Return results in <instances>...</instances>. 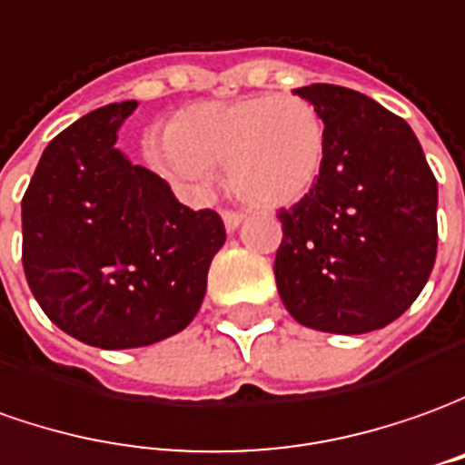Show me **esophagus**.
<instances>
[{
  "label": "esophagus",
  "instance_id": "esophagus-1",
  "mask_svg": "<svg viewBox=\"0 0 465 465\" xmlns=\"http://www.w3.org/2000/svg\"><path fill=\"white\" fill-rule=\"evenodd\" d=\"M221 219H223L226 232H236V229L242 226V221H244V213H239V211H223Z\"/></svg>",
  "mask_w": 465,
  "mask_h": 465
}]
</instances>
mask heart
<instances>
[{"instance_id": "b5f03b06", "label": "heart", "mask_w": 465, "mask_h": 465, "mask_svg": "<svg viewBox=\"0 0 465 465\" xmlns=\"http://www.w3.org/2000/svg\"><path fill=\"white\" fill-rule=\"evenodd\" d=\"M153 163L167 178L206 191L226 167L229 191L259 211L302 201L318 185L328 157L323 116L300 96H249L208 101L180 112L165 142L150 144Z\"/></svg>"}]
</instances>
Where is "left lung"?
<instances>
[{"mask_svg":"<svg viewBox=\"0 0 465 465\" xmlns=\"http://www.w3.org/2000/svg\"><path fill=\"white\" fill-rule=\"evenodd\" d=\"M323 116L325 170L282 208L274 280L287 312L323 333H369L415 302L438 252V183L405 119L351 88H295Z\"/></svg>","mask_w":465,"mask_h":465,"instance_id":"left-lung-1","label":"left lung"}]
</instances>
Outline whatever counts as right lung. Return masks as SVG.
<instances>
[{
    "instance_id": "add662e5",
    "label": "right lung",
    "mask_w": 465,
    "mask_h": 465,
    "mask_svg": "<svg viewBox=\"0 0 465 465\" xmlns=\"http://www.w3.org/2000/svg\"><path fill=\"white\" fill-rule=\"evenodd\" d=\"M137 101L81 116L45 147L22 198V267L45 315L96 349L180 333L206 295L226 229L116 150Z\"/></svg>"
}]
</instances>
